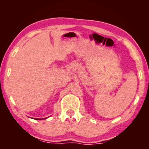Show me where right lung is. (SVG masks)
Returning <instances> with one entry per match:
<instances>
[{"label": "right lung", "mask_w": 149, "mask_h": 149, "mask_svg": "<svg viewBox=\"0 0 149 149\" xmlns=\"http://www.w3.org/2000/svg\"><path fill=\"white\" fill-rule=\"evenodd\" d=\"M33 119H35V120H43V119H45V118H40V119H39V118H33Z\"/></svg>", "instance_id": "add662e5"}]
</instances>
